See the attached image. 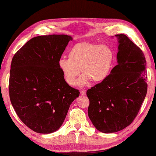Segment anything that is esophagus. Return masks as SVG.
<instances>
[{"label": "esophagus", "instance_id": "esophagus-1", "mask_svg": "<svg viewBox=\"0 0 156 156\" xmlns=\"http://www.w3.org/2000/svg\"><path fill=\"white\" fill-rule=\"evenodd\" d=\"M86 93H87V91L85 90H80V94H82V95H85V94H86Z\"/></svg>", "mask_w": 156, "mask_h": 156}]
</instances>
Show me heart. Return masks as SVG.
<instances>
[{
  "label": "heart",
  "instance_id": "1",
  "mask_svg": "<svg viewBox=\"0 0 156 156\" xmlns=\"http://www.w3.org/2000/svg\"><path fill=\"white\" fill-rule=\"evenodd\" d=\"M114 59V52L108 46L80 42L69 50L68 59H59L58 66L66 82L70 86L76 84L80 68L83 74L78 84L84 86L90 80L94 83L105 81L111 73Z\"/></svg>",
  "mask_w": 156,
  "mask_h": 156
}]
</instances>
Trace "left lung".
Masks as SVG:
<instances>
[{
  "label": "left lung",
  "mask_w": 156,
  "mask_h": 156,
  "mask_svg": "<svg viewBox=\"0 0 156 156\" xmlns=\"http://www.w3.org/2000/svg\"><path fill=\"white\" fill-rule=\"evenodd\" d=\"M118 40V65L105 81L87 91L88 117L100 132L112 133L133 122L147 91L146 60L138 46L124 34Z\"/></svg>",
  "instance_id": "8db88e82"
}]
</instances>
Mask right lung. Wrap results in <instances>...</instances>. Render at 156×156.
<instances>
[{
  "mask_svg": "<svg viewBox=\"0 0 156 156\" xmlns=\"http://www.w3.org/2000/svg\"><path fill=\"white\" fill-rule=\"evenodd\" d=\"M72 38L65 34L30 39L15 54L9 91L18 117L36 133L57 130L80 92L66 82L58 62Z\"/></svg>",
  "mask_w": 156,
  "mask_h": 156,
  "instance_id": "right-lung-1",
  "label": "right lung"
}]
</instances>
